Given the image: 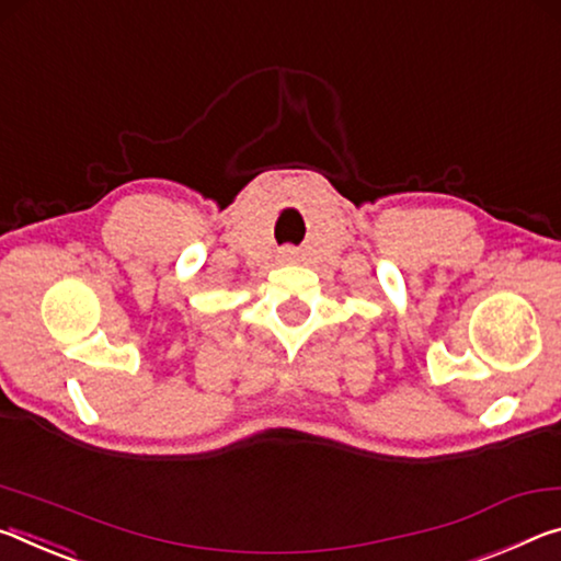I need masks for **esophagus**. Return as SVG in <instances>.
Masks as SVG:
<instances>
[{"label":"esophagus","instance_id":"34e87169","mask_svg":"<svg viewBox=\"0 0 561 561\" xmlns=\"http://www.w3.org/2000/svg\"><path fill=\"white\" fill-rule=\"evenodd\" d=\"M283 255H286V259H293V255H296V251H293V248H286V251H283Z\"/></svg>","mask_w":561,"mask_h":561}]
</instances>
